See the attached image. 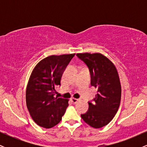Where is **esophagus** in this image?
<instances>
[{
	"mask_svg": "<svg viewBox=\"0 0 147 147\" xmlns=\"http://www.w3.org/2000/svg\"><path fill=\"white\" fill-rule=\"evenodd\" d=\"M70 100H71V102L72 103V104H76V103L78 102L79 99H76V98H71V99H70Z\"/></svg>",
	"mask_w": 147,
	"mask_h": 147,
	"instance_id": "esophagus-1",
	"label": "esophagus"
}]
</instances>
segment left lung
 Returning <instances> with one entry per match:
<instances>
[{
    "instance_id": "8db88e82",
    "label": "left lung",
    "mask_w": 147,
    "mask_h": 147,
    "mask_svg": "<svg viewBox=\"0 0 147 147\" xmlns=\"http://www.w3.org/2000/svg\"><path fill=\"white\" fill-rule=\"evenodd\" d=\"M89 69L90 84L97 93L88 102V110L81 117L95 129L107 125L117 113L121 101V85L117 69L108 58L100 53L77 54Z\"/></svg>"
}]
</instances>
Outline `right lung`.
I'll use <instances>...</instances> for the list:
<instances>
[{
	"label": "right lung",
	"mask_w": 147,
	"mask_h": 147,
	"mask_svg": "<svg viewBox=\"0 0 147 147\" xmlns=\"http://www.w3.org/2000/svg\"><path fill=\"white\" fill-rule=\"evenodd\" d=\"M75 54L52 55L41 60L34 68L26 89V104L33 120L50 129L61 119L68 106V99L55 97L56 88Z\"/></svg>",
	"instance_id": "add662e5"
}]
</instances>
